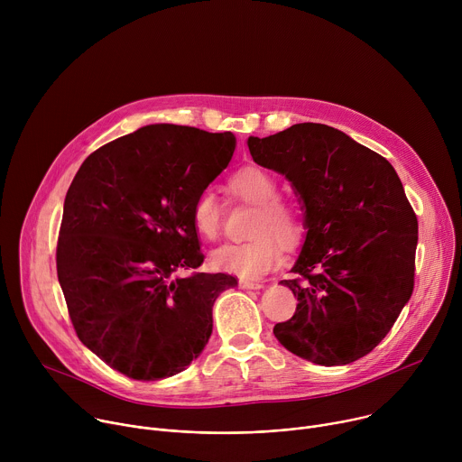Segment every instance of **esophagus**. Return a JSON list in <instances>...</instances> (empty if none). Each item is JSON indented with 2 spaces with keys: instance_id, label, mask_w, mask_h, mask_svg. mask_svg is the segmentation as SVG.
<instances>
[{
  "instance_id": "obj_1",
  "label": "esophagus",
  "mask_w": 462,
  "mask_h": 462,
  "mask_svg": "<svg viewBox=\"0 0 462 462\" xmlns=\"http://www.w3.org/2000/svg\"><path fill=\"white\" fill-rule=\"evenodd\" d=\"M239 287H241V289H248V291H259V289H263V283H259V282H250V280H241V282H239Z\"/></svg>"
}]
</instances>
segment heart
Masks as SVG:
<instances>
[{"instance_id": "1", "label": "heart", "mask_w": 462, "mask_h": 462, "mask_svg": "<svg viewBox=\"0 0 462 462\" xmlns=\"http://www.w3.org/2000/svg\"><path fill=\"white\" fill-rule=\"evenodd\" d=\"M228 189L239 201L255 207L250 219L248 241L226 243L210 254L212 267L236 274L243 280H255L273 271L282 261L283 248L294 246L303 236L296 210L280 199V184L265 170L245 168L228 180ZM191 225L203 239H216L223 225V208L217 195L205 188L191 203Z\"/></svg>"}]
</instances>
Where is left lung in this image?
<instances>
[{
  "label": "left lung",
  "mask_w": 462,
  "mask_h": 462,
  "mask_svg": "<svg viewBox=\"0 0 462 462\" xmlns=\"http://www.w3.org/2000/svg\"><path fill=\"white\" fill-rule=\"evenodd\" d=\"M263 168L285 175L305 210L307 236L283 280L298 298L274 337L318 365H346L371 353L410 301L417 216L394 168L344 131L294 124L248 137Z\"/></svg>",
  "instance_id": "obj_1"
}]
</instances>
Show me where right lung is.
I'll return each instance as SVG.
<instances>
[{
	"label": "right lung",
	"mask_w": 462,
	"mask_h": 462,
	"mask_svg": "<svg viewBox=\"0 0 462 462\" xmlns=\"http://www.w3.org/2000/svg\"><path fill=\"white\" fill-rule=\"evenodd\" d=\"M236 137L152 124L91 153L63 203L58 282L80 342L134 380L184 371L208 344L212 307L237 285L203 265L191 203Z\"/></svg>",
	"instance_id": "add662e5"
}]
</instances>
